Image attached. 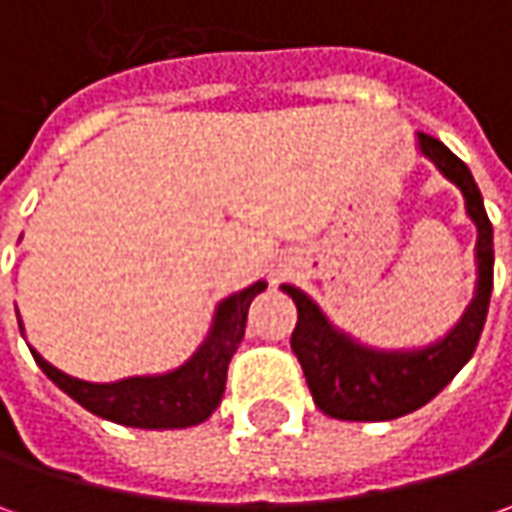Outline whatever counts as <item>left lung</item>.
<instances>
[{
  "label": "left lung",
  "instance_id": "8db88e82",
  "mask_svg": "<svg viewBox=\"0 0 512 512\" xmlns=\"http://www.w3.org/2000/svg\"><path fill=\"white\" fill-rule=\"evenodd\" d=\"M419 145L450 182L462 187L467 213L479 227V290L459 327L442 344L416 353H376L347 342L342 333L327 325L319 307L302 290L282 285L299 310L290 347L305 370L313 402L330 419L390 422L419 410L453 382L482 339L493 290V225L487 219L476 179L462 159L427 133H419Z\"/></svg>",
  "mask_w": 512,
  "mask_h": 512
}]
</instances>
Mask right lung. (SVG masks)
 I'll use <instances>...</instances> for the list:
<instances>
[{
	"label": "right lung",
	"instance_id": "obj_1",
	"mask_svg": "<svg viewBox=\"0 0 512 512\" xmlns=\"http://www.w3.org/2000/svg\"><path fill=\"white\" fill-rule=\"evenodd\" d=\"M262 290H265V282H256L253 287L225 299L216 313V325L210 330L207 342L199 347V353L185 367H179L168 376H156V379L139 376V379H125L116 384H90L56 370L36 350L30 353L36 364L48 373L50 382L59 384L70 399H76L85 410L102 419L125 424V427H145V430L190 427V424L205 422L222 402L227 364L245 339L250 302Z\"/></svg>",
	"mask_w": 512,
	"mask_h": 512
}]
</instances>
